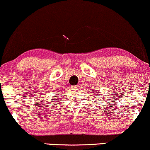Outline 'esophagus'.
Segmentation results:
<instances>
[{
  "label": "esophagus",
  "mask_w": 150,
  "mask_h": 150,
  "mask_svg": "<svg viewBox=\"0 0 150 150\" xmlns=\"http://www.w3.org/2000/svg\"><path fill=\"white\" fill-rule=\"evenodd\" d=\"M79 87V86L78 85H76V86H71V88H77Z\"/></svg>",
  "instance_id": "34e87169"
}]
</instances>
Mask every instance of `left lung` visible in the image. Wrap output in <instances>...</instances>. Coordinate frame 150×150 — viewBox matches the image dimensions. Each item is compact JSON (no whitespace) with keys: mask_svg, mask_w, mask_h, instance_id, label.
Returning a JSON list of instances; mask_svg holds the SVG:
<instances>
[{"mask_svg":"<svg viewBox=\"0 0 150 150\" xmlns=\"http://www.w3.org/2000/svg\"><path fill=\"white\" fill-rule=\"evenodd\" d=\"M96 93H95V94H96Z\"/></svg>","mask_w":150,"mask_h":150,"instance_id":"left-lung-1","label":"left lung"}]
</instances>
